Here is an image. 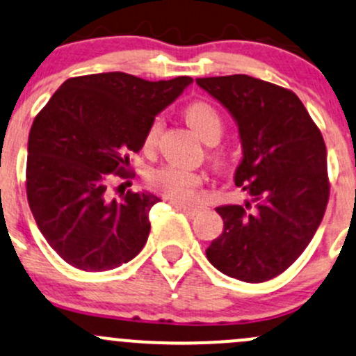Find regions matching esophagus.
<instances>
[{"mask_svg":"<svg viewBox=\"0 0 356 356\" xmlns=\"http://www.w3.org/2000/svg\"><path fill=\"white\" fill-rule=\"evenodd\" d=\"M172 204L175 206L177 209H181L182 213L189 214V216H196V214L201 211L199 206H194V204H186V202H177V201H172Z\"/></svg>","mask_w":356,"mask_h":356,"instance_id":"34e87169","label":"esophagus"}]
</instances>
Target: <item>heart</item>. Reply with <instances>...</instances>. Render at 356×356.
Here are the masks:
<instances>
[{"instance_id": "1", "label": "heart", "mask_w": 356, "mask_h": 356, "mask_svg": "<svg viewBox=\"0 0 356 356\" xmlns=\"http://www.w3.org/2000/svg\"><path fill=\"white\" fill-rule=\"evenodd\" d=\"M186 120L206 143H216L225 131V120L220 109L206 101L191 103L186 108ZM160 131H162V120L155 118L148 127L143 140L145 150L152 152L157 147ZM147 181L155 193L174 201L189 202L196 197V191L204 182V175L174 163H163L148 172Z\"/></svg>"}]
</instances>
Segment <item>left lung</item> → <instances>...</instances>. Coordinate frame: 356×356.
Wrapping results in <instances>:
<instances>
[{
    "instance_id": "1",
    "label": "left lung",
    "mask_w": 356,
    "mask_h": 356,
    "mask_svg": "<svg viewBox=\"0 0 356 356\" xmlns=\"http://www.w3.org/2000/svg\"><path fill=\"white\" fill-rule=\"evenodd\" d=\"M240 130L235 184L250 201L216 208L222 233L206 250L218 270L259 284L287 270L321 225L330 199L326 145L302 101L247 74L199 77Z\"/></svg>"
}]
</instances>
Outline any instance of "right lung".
Instances as JSON below:
<instances>
[{
  "label": "right lung",
  "instance_id": "obj_1",
  "mask_svg": "<svg viewBox=\"0 0 356 356\" xmlns=\"http://www.w3.org/2000/svg\"><path fill=\"white\" fill-rule=\"evenodd\" d=\"M193 83L187 76L145 81L124 72L70 77L35 116L29 135L26 197L47 243L86 272H104L145 247L150 193L108 197L128 179L152 121Z\"/></svg>",
  "mask_w": 356,
  "mask_h": 356
}]
</instances>
